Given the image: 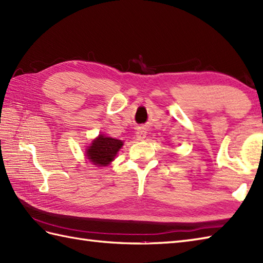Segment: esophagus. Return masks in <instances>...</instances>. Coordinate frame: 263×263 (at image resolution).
Here are the masks:
<instances>
[{"label": "esophagus", "mask_w": 263, "mask_h": 263, "mask_svg": "<svg viewBox=\"0 0 263 263\" xmlns=\"http://www.w3.org/2000/svg\"><path fill=\"white\" fill-rule=\"evenodd\" d=\"M146 138V131L143 130H139L137 132V140H142V139Z\"/></svg>", "instance_id": "34e87169"}]
</instances>
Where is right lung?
<instances>
[{
	"mask_svg": "<svg viewBox=\"0 0 263 263\" xmlns=\"http://www.w3.org/2000/svg\"><path fill=\"white\" fill-rule=\"evenodd\" d=\"M123 146V142L117 139L99 136L87 150V157L92 164L107 166L114 159L117 152Z\"/></svg>",
	"mask_w": 263,
	"mask_h": 263,
	"instance_id": "1",
	"label": "right lung"
}]
</instances>
